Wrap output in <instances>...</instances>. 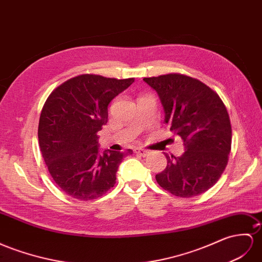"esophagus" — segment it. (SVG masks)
I'll return each mask as SVG.
<instances>
[{
  "mask_svg": "<svg viewBox=\"0 0 262 262\" xmlns=\"http://www.w3.org/2000/svg\"><path fill=\"white\" fill-rule=\"evenodd\" d=\"M134 151H135L136 154H138V155L143 156V157H146V156L149 155V151L144 149V148H135V149H134Z\"/></svg>",
  "mask_w": 262,
  "mask_h": 262,
  "instance_id": "obj_1",
  "label": "esophagus"
}]
</instances>
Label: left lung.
<instances>
[{"label": "left lung", "mask_w": 262, "mask_h": 262, "mask_svg": "<svg viewBox=\"0 0 262 262\" xmlns=\"http://www.w3.org/2000/svg\"><path fill=\"white\" fill-rule=\"evenodd\" d=\"M158 94L166 124L184 142L185 151L165 154L167 166L156 175L160 187L178 197H195L218 182L231 149V125L223 100L200 80L180 74L146 77Z\"/></svg>", "instance_id": "obj_1"}]
</instances>
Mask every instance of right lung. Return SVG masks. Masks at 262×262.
Segmentation results:
<instances>
[{"instance_id": "1", "label": "right lung", "mask_w": 262, "mask_h": 262, "mask_svg": "<svg viewBox=\"0 0 262 262\" xmlns=\"http://www.w3.org/2000/svg\"><path fill=\"white\" fill-rule=\"evenodd\" d=\"M134 83L99 75H79L59 85L39 117L38 143L56 185L69 196L91 200L116 183L123 157L133 154L100 150L97 132L108 120V105Z\"/></svg>"}]
</instances>
